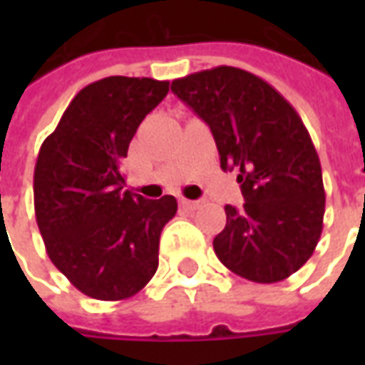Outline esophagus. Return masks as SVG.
<instances>
[{"label": "esophagus", "mask_w": 365, "mask_h": 365, "mask_svg": "<svg viewBox=\"0 0 365 365\" xmlns=\"http://www.w3.org/2000/svg\"><path fill=\"white\" fill-rule=\"evenodd\" d=\"M180 205H182L183 209H190V211H195V209H199V207H201V201H191V199H182V201H180Z\"/></svg>", "instance_id": "1"}]
</instances>
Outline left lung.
I'll return each mask as SVG.
<instances>
[{
    "label": "left lung",
    "instance_id": "8db88e82",
    "mask_svg": "<svg viewBox=\"0 0 365 365\" xmlns=\"http://www.w3.org/2000/svg\"><path fill=\"white\" fill-rule=\"evenodd\" d=\"M213 133L222 170H238L245 205H227L217 258L256 283L282 282L311 256L322 232L319 154L297 111L258 76L217 66L172 82Z\"/></svg>",
    "mask_w": 365,
    "mask_h": 365
}]
</instances>
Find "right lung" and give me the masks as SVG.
<instances>
[{
	"mask_svg": "<svg viewBox=\"0 0 365 365\" xmlns=\"http://www.w3.org/2000/svg\"><path fill=\"white\" fill-rule=\"evenodd\" d=\"M168 90L170 82L127 76L90 83L38 150L36 225L52 264L88 297H133L158 269L160 232L178 201L123 191L120 162Z\"/></svg>",
	"mask_w": 365,
	"mask_h": 365,
	"instance_id": "1",
	"label": "right lung"
}]
</instances>
